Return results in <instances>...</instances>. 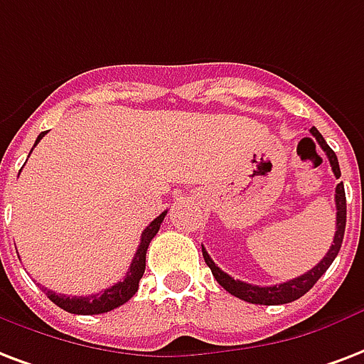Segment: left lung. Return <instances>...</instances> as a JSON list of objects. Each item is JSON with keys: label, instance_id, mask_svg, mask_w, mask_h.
I'll list each match as a JSON object with an SVG mask.
<instances>
[{"label": "left lung", "instance_id": "1", "mask_svg": "<svg viewBox=\"0 0 364 364\" xmlns=\"http://www.w3.org/2000/svg\"><path fill=\"white\" fill-rule=\"evenodd\" d=\"M311 135L317 139V143L321 145L326 156H328V162L332 166V171L334 176L340 179V164H338V158L334 154V151L326 145L324 137L318 133L317 127H311ZM343 232H346V191H343V183H338L336 187V232H334V242L330 246V250L326 252V256L321 259V262L307 271L301 277H296L292 281L282 282V284H274V287H256V284H248V282L235 281L232 277H229L227 273H223L221 269L213 263V259L210 257L204 246H202V256H204V262L210 269H212V274L215 277V281L225 288L227 292L237 296V298L244 299V301H250V304H259V305H281V304H290L294 299L301 298L304 294H307L315 287V282L326 273V269L332 265L334 257L338 256V252L342 248Z\"/></svg>", "mask_w": 364, "mask_h": 364}]
</instances>
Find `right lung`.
I'll list each match as a JSON object with an SVG mask.
<instances>
[{
  "label": "right lung",
  "instance_id": "add662e5",
  "mask_svg": "<svg viewBox=\"0 0 364 364\" xmlns=\"http://www.w3.org/2000/svg\"><path fill=\"white\" fill-rule=\"evenodd\" d=\"M46 135V132H41L36 139L34 146L41 141V137ZM166 213L162 212L158 215L151 225L146 227L143 235H141V244H139L137 252H135V257H133L132 265H129V271H127L126 279L120 282H116L110 288H105L101 294H91V296H60V294H55L51 290H46L47 298L51 299L53 304L59 305L60 309H65L68 313H76V315H99V313H108L120 307L135 296L139 288V281L145 273V262H146V250H149V244L154 237H156L158 229L162 225Z\"/></svg>",
  "mask_w": 364,
  "mask_h": 364
}]
</instances>
